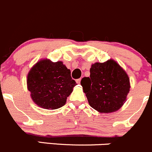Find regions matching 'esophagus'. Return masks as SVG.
Wrapping results in <instances>:
<instances>
[{
	"label": "esophagus",
	"instance_id": "esophagus-1",
	"mask_svg": "<svg viewBox=\"0 0 152 152\" xmlns=\"http://www.w3.org/2000/svg\"><path fill=\"white\" fill-rule=\"evenodd\" d=\"M76 83L77 84H80V82H81V79H76Z\"/></svg>",
	"mask_w": 152,
	"mask_h": 152
}]
</instances>
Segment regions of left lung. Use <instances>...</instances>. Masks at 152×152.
<instances>
[{"label":"left lung","mask_w":152,"mask_h":152,"mask_svg":"<svg viewBox=\"0 0 152 152\" xmlns=\"http://www.w3.org/2000/svg\"><path fill=\"white\" fill-rule=\"evenodd\" d=\"M90 77L81 81L91 107L100 113H111L120 108L130 91V80L114 60L91 65Z\"/></svg>","instance_id":"left-lung-1"}]
</instances>
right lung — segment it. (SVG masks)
<instances>
[{
    "mask_svg": "<svg viewBox=\"0 0 152 152\" xmlns=\"http://www.w3.org/2000/svg\"><path fill=\"white\" fill-rule=\"evenodd\" d=\"M32 101L45 109L54 110L64 105L76 85L70 70L62 61L42 59L30 69L26 79Z\"/></svg>",
    "mask_w": 152,
    "mask_h": 152,
    "instance_id": "1",
    "label": "right lung"
}]
</instances>
